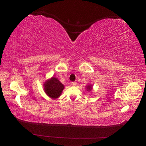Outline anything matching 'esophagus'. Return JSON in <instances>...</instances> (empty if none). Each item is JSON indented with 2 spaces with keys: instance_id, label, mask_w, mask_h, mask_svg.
I'll list each match as a JSON object with an SVG mask.
<instances>
[{
  "instance_id": "obj_1",
  "label": "esophagus",
  "mask_w": 146,
  "mask_h": 146,
  "mask_svg": "<svg viewBox=\"0 0 146 146\" xmlns=\"http://www.w3.org/2000/svg\"><path fill=\"white\" fill-rule=\"evenodd\" d=\"M71 85H72V86H76L77 85V82H72V83H71Z\"/></svg>"
}]
</instances>
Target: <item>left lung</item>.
<instances>
[{"mask_svg":"<svg viewBox=\"0 0 146 146\" xmlns=\"http://www.w3.org/2000/svg\"><path fill=\"white\" fill-rule=\"evenodd\" d=\"M86 88L87 89V90L91 91L92 90V85H89L88 86H87V87Z\"/></svg>","mask_w":146,"mask_h":146,"instance_id":"left-lung-1","label":"left lung"}]
</instances>
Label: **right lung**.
Segmentation results:
<instances>
[{
	"mask_svg": "<svg viewBox=\"0 0 146 146\" xmlns=\"http://www.w3.org/2000/svg\"><path fill=\"white\" fill-rule=\"evenodd\" d=\"M64 88L63 84L58 80V78L54 77L46 80L44 84V90L46 94L53 99L59 98Z\"/></svg>",
	"mask_w": 146,
	"mask_h": 146,
	"instance_id": "right-lung-1",
	"label": "right lung"
}]
</instances>
